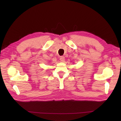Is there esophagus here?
Returning a JSON list of instances; mask_svg holds the SVG:
<instances>
[{
	"instance_id": "obj_1",
	"label": "esophagus",
	"mask_w": 121,
	"mask_h": 121,
	"mask_svg": "<svg viewBox=\"0 0 121 121\" xmlns=\"http://www.w3.org/2000/svg\"><path fill=\"white\" fill-rule=\"evenodd\" d=\"M60 61H62V62H63V61H65V56H61L60 58Z\"/></svg>"
}]
</instances>
